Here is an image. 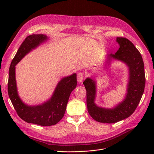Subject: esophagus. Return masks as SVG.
Instances as JSON below:
<instances>
[{
  "mask_svg": "<svg viewBox=\"0 0 154 154\" xmlns=\"http://www.w3.org/2000/svg\"><path fill=\"white\" fill-rule=\"evenodd\" d=\"M83 78H84V74H83L82 72H79L78 74V75H77V80H78V82L79 83H81L83 81Z\"/></svg>",
  "mask_w": 154,
  "mask_h": 154,
  "instance_id": "esophagus-1",
  "label": "esophagus"
}]
</instances>
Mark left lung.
Listing matches in <instances>:
<instances>
[{"instance_id":"obj_1","label":"left lung","mask_w":154,"mask_h":154,"mask_svg":"<svg viewBox=\"0 0 154 154\" xmlns=\"http://www.w3.org/2000/svg\"><path fill=\"white\" fill-rule=\"evenodd\" d=\"M116 42L119 44V48L114 54H110L109 58L122 61L128 67L129 81L125 100L113 109L97 106L94 103L95 82L87 78L83 83L87 91L88 112L100 123H114L131 116L140 102L145 86V74L141 53L127 38L118 37Z\"/></svg>"}]
</instances>
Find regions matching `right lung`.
Segmentation results:
<instances>
[{
	"mask_svg": "<svg viewBox=\"0 0 154 154\" xmlns=\"http://www.w3.org/2000/svg\"><path fill=\"white\" fill-rule=\"evenodd\" d=\"M48 39L44 35L27 36L13 58L9 70L8 92L11 103L19 117L29 123L44 127L54 125L63 117L71 92L77 85L76 74L65 77L59 82L51 98L42 105L28 106L18 95L15 80V66L29 52Z\"/></svg>",
	"mask_w": 154,
	"mask_h": 154,
	"instance_id": "right-lung-1",
	"label": "right lung"
}]
</instances>
